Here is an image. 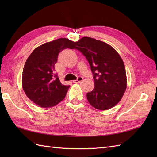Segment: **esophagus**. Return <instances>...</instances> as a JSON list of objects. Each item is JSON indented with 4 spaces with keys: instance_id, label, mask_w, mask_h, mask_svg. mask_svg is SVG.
Here are the masks:
<instances>
[{
    "instance_id": "34e87169",
    "label": "esophagus",
    "mask_w": 157,
    "mask_h": 157,
    "mask_svg": "<svg viewBox=\"0 0 157 157\" xmlns=\"http://www.w3.org/2000/svg\"><path fill=\"white\" fill-rule=\"evenodd\" d=\"M83 80V78L82 77H79L78 78V79H77V80H73V83H75V84H78V83H80V82H82Z\"/></svg>"
}]
</instances>
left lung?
<instances>
[{
    "label": "left lung",
    "mask_w": 157,
    "mask_h": 157,
    "mask_svg": "<svg viewBox=\"0 0 157 157\" xmlns=\"http://www.w3.org/2000/svg\"><path fill=\"white\" fill-rule=\"evenodd\" d=\"M73 48L86 57L94 75V88L87 93L89 103L105 111L121 101L127 86L124 62L111 46L88 36L75 42Z\"/></svg>",
    "instance_id": "8db88e82"
}]
</instances>
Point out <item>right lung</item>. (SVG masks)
<instances>
[{"instance_id":"1","label":"right lung","mask_w":157,"mask_h":157,"mask_svg":"<svg viewBox=\"0 0 157 157\" xmlns=\"http://www.w3.org/2000/svg\"><path fill=\"white\" fill-rule=\"evenodd\" d=\"M74 44L68 39L60 38L38 46L27 58L22 73V88L37 105L53 107L65 98L70 86L61 83L54 65L59 52L73 49Z\"/></svg>"}]
</instances>
